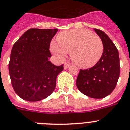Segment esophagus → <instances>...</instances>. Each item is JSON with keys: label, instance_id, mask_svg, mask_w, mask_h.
Returning a JSON list of instances; mask_svg holds the SVG:
<instances>
[{"label": "esophagus", "instance_id": "obj_1", "mask_svg": "<svg viewBox=\"0 0 130 130\" xmlns=\"http://www.w3.org/2000/svg\"><path fill=\"white\" fill-rule=\"evenodd\" d=\"M69 66H70V64H69V63H65V64H64V69H68L69 67Z\"/></svg>", "mask_w": 130, "mask_h": 130}]
</instances>
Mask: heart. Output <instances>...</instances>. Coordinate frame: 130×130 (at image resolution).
I'll return each mask as SVG.
<instances>
[{
  "label": "heart",
  "instance_id": "b5f03b06",
  "mask_svg": "<svg viewBox=\"0 0 130 130\" xmlns=\"http://www.w3.org/2000/svg\"><path fill=\"white\" fill-rule=\"evenodd\" d=\"M58 43L52 42L50 50L53 55L63 60L70 52L71 59L82 69L94 67L100 59L104 45L99 36L85 29L62 31L57 36Z\"/></svg>",
  "mask_w": 130,
  "mask_h": 130
}]
</instances>
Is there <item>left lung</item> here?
<instances>
[{
	"label": "left lung",
	"instance_id": "1",
	"mask_svg": "<svg viewBox=\"0 0 130 130\" xmlns=\"http://www.w3.org/2000/svg\"><path fill=\"white\" fill-rule=\"evenodd\" d=\"M102 40L104 52L99 61L88 69H80L77 87L80 92L93 99H102L115 89L120 76L119 53L115 45L104 31L94 29Z\"/></svg>",
	"mask_w": 130,
	"mask_h": 130
}]
</instances>
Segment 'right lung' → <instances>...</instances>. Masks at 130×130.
Segmentation results:
<instances>
[{
	"instance_id": "obj_1",
	"label": "right lung",
	"mask_w": 130,
	"mask_h": 130,
	"mask_svg": "<svg viewBox=\"0 0 130 130\" xmlns=\"http://www.w3.org/2000/svg\"><path fill=\"white\" fill-rule=\"evenodd\" d=\"M58 29H30L13 45L8 69L17 95L27 101L45 99L53 92L63 65L49 61L51 40Z\"/></svg>"
}]
</instances>
